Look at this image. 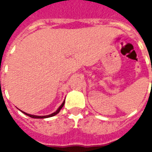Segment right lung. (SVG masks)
Listing matches in <instances>:
<instances>
[{"instance_id":"add662e5","label":"right lung","mask_w":152,"mask_h":152,"mask_svg":"<svg viewBox=\"0 0 152 152\" xmlns=\"http://www.w3.org/2000/svg\"><path fill=\"white\" fill-rule=\"evenodd\" d=\"M64 102H63V103H62V105L60 106L59 107H58V109L57 110L56 112H53V113H52V114L50 115H43V116H40V115H30V114H28V113H26V112H23L25 115H28V116H30V117L31 118H37V119H44V118H48V117H51V116H53V115H57L58 112H60V110L62 109V107H63V105H64Z\"/></svg>"}]
</instances>
